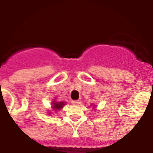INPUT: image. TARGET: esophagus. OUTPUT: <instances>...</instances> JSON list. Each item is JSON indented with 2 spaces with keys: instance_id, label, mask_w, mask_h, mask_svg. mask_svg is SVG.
Instances as JSON below:
<instances>
[{
  "instance_id": "1",
  "label": "esophagus",
  "mask_w": 153,
  "mask_h": 153,
  "mask_svg": "<svg viewBox=\"0 0 153 153\" xmlns=\"http://www.w3.org/2000/svg\"><path fill=\"white\" fill-rule=\"evenodd\" d=\"M72 103H73V105H78L80 104V102H79L78 100H73V101H72Z\"/></svg>"
}]
</instances>
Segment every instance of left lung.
<instances>
[{"instance_id": "left-lung-1", "label": "left lung", "mask_w": 153, "mask_h": 153, "mask_svg": "<svg viewBox=\"0 0 153 153\" xmlns=\"http://www.w3.org/2000/svg\"><path fill=\"white\" fill-rule=\"evenodd\" d=\"M94 106H96V105H94Z\"/></svg>"}]
</instances>
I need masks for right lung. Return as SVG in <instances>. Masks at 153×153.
Returning <instances> with one entry per match:
<instances>
[{
  "label": "right lung",
  "mask_w": 153,
  "mask_h": 153,
  "mask_svg": "<svg viewBox=\"0 0 153 153\" xmlns=\"http://www.w3.org/2000/svg\"><path fill=\"white\" fill-rule=\"evenodd\" d=\"M65 104H66L65 102H57L55 100H53L51 102V107L54 111H57L62 110V107H64Z\"/></svg>",
  "instance_id": "obj_1"
}]
</instances>
